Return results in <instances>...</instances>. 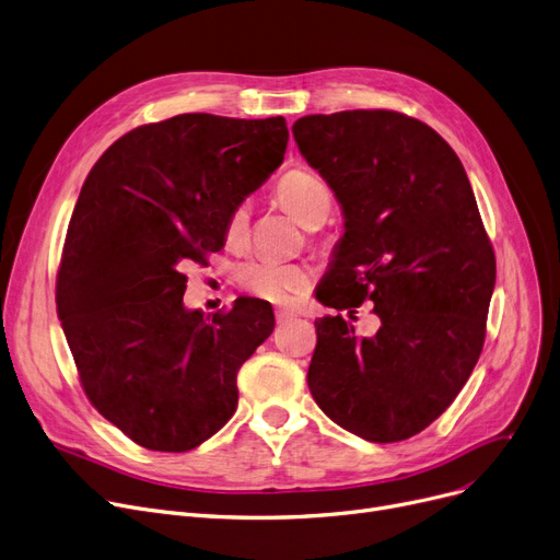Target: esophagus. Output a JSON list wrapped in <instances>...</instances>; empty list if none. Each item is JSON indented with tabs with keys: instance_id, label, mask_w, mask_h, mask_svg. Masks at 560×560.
Listing matches in <instances>:
<instances>
[{
	"instance_id": "34e87169",
	"label": "esophagus",
	"mask_w": 560,
	"mask_h": 560,
	"mask_svg": "<svg viewBox=\"0 0 560 560\" xmlns=\"http://www.w3.org/2000/svg\"><path fill=\"white\" fill-rule=\"evenodd\" d=\"M293 316H295V312H293V310H284V307L276 310V318H278V323H284V320H289V318H293Z\"/></svg>"
}]
</instances>
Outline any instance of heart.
Segmentation results:
<instances>
[{
    "label": "heart",
    "mask_w": 560,
    "mask_h": 560,
    "mask_svg": "<svg viewBox=\"0 0 560 560\" xmlns=\"http://www.w3.org/2000/svg\"><path fill=\"white\" fill-rule=\"evenodd\" d=\"M280 206L305 228H318L332 212V189L312 172L293 170L278 183ZM248 235V206L230 210L223 237L230 246H240ZM237 282L255 299L269 303H289L295 293L310 287V271L303 265H280L273 259H250L237 269Z\"/></svg>",
    "instance_id": "heart-1"
}]
</instances>
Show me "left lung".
Listing matches in <instances>:
<instances>
[{
    "instance_id": "obj_1",
    "label": "left lung",
    "mask_w": 560,
    "mask_h": 560,
    "mask_svg": "<svg viewBox=\"0 0 560 560\" xmlns=\"http://www.w3.org/2000/svg\"><path fill=\"white\" fill-rule=\"evenodd\" d=\"M291 130L346 214L316 299L350 318L373 301L380 316L375 337L341 314L314 323L310 390L361 439H411L454 402L486 339L495 253L470 180L432 126L396 110L307 115Z\"/></svg>"
}]
</instances>
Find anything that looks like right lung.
Wrapping results in <instances>:
<instances>
[{"instance_id": "obj_1", "label": "right lung", "mask_w": 560, "mask_h": 560, "mask_svg": "<svg viewBox=\"0 0 560 560\" xmlns=\"http://www.w3.org/2000/svg\"><path fill=\"white\" fill-rule=\"evenodd\" d=\"M284 117L185 113L128 130L90 170L56 276V310L92 407L142 447L187 452L237 409V373L273 332L267 301L203 316L187 261L221 250L244 196L282 164Z\"/></svg>"}]
</instances>
